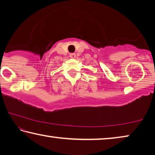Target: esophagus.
<instances>
[{"label":"esophagus","instance_id":"1","mask_svg":"<svg viewBox=\"0 0 155 155\" xmlns=\"http://www.w3.org/2000/svg\"><path fill=\"white\" fill-rule=\"evenodd\" d=\"M70 57H72V58H74L75 57V54L74 53H71L70 54Z\"/></svg>","mask_w":155,"mask_h":155}]
</instances>
